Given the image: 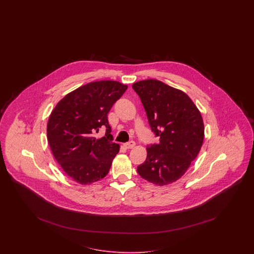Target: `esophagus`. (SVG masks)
I'll return each mask as SVG.
<instances>
[{"label":"esophagus","instance_id":"1","mask_svg":"<svg viewBox=\"0 0 254 254\" xmlns=\"http://www.w3.org/2000/svg\"><path fill=\"white\" fill-rule=\"evenodd\" d=\"M124 146L126 147L127 149H131V148H133V147L135 146V142L131 140L129 142L125 143V144H124Z\"/></svg>","mask_w":254,"mask_h":254}]
</instances>
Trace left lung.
Returning <instances> with one entry per match:
<instances>
[{
	"instance_id": "8db88e82",
	"label": "left lung",
	"mask_w": 254,
	"mask_h": 254,
	"mask_svg": "<svg viewBox=\"0 0 254 254\" xmlns=\"http://www.w3.org/2000/svg\"><path fill=\"white\" fill-rule=\"evenodd\" d=\"M146 112L157 143L147 146L146 160L137 169L154 185H169L182 177L199 153L204 124L198 109L185 92L148 79L132 85Z\"/></svg>"
}]
</instances>
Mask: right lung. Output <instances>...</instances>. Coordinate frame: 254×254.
<instances>
[{"label": "right lung", "mask_w": 254, "mask_h": 254, "mask_svg": "<svg viewBox=\"0 0 254 254\" xmlns=\"http://www.w3.org/2000/svg\"><path fill=\"white\" fill-rule=\"evenodd\" d=\"M127 85L97 81L69 93L54 108L47 123V139L55 159L64 172L81 185L105 177L119 145L112 141L108 113ZM107 127L104 137L93 133Z\"/></svg>", "instance_id": "1"}]
</instances>
